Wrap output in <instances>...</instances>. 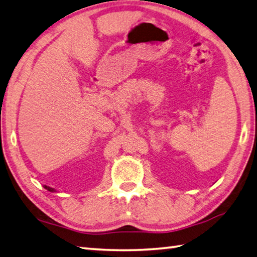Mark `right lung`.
<instances>
[{
  "instance_id": "obj_1",
  "label": "right lung",
  "mask_w": 257,
  "mask_h": 257,
  "mask_svg": "<svg viewBox=\"0 0 257 257\" xmlns=\"http://www.w3.org/2000/svg\"><path fill=\"white\" fill-rule=\"evenodd\" d=\"M43 187H45V188L47 189V190H48V191H51V192H53V191H56V190H55V189H53V188H50V187H48V186H43Z\"/></svg>"
}]
</instances>
